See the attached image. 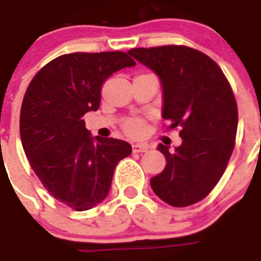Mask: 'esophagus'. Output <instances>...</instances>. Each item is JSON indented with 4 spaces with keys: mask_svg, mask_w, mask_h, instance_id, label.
I'll return each mask as SVG.
<instances>
[{
    "mask_svg": "<svg viewBox=\"0 0 261 261\" xmlns=\"http://www.w3.org/2000/svg\"><path fill=\"white\" fill-rule=\"evenodd\" d=\"M148 151V145L145 144H133L134 153H142V152Z\"/></svg>",
    "mask_w": 261,
    "mask_h": 261,
    "instance_id": "esophagus-1",
    "label": "esophagus"
}]
</instances>
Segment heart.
<instances>
[{"label":"heart","mask_w":261,"mask_h":261,"mask_svg":"<svg viewBox=\"0 0 261 261\" xmlns=\"http://www.w3.org/2000/svg\"><path fill=\"white\" fill-rule=\"evenodd\" d=\"M123 127H125V131L128 135L139 136L142 135L143 131H144V121H143L142 118H136V117H134V118L127 119V121L125 122Z\"/></svg>","instance_id":"1"}]
</instances>
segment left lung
Masks as SVG:
<instances>
[{"instance_id":"1","label":"left lung","mask_w":261,"mask_h":261,"mask_svg":"<svg viewBox=\"0 0 261 261\" xmlns=\"http://www.w3.org/2000/svg\"><path fill=\"white\" fill-rule=\"evenodd\" d=\"M149 67L163 86V118L179 127L182 144L174 151L159 144L164 170L151 187L173 206L198 203L224 174L236 144L238 108L233 90L217 63L183 45L135 48L127 51Z\"/></svg>"}]
</instances>
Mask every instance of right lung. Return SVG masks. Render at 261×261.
Masks as SVG:
<instances>
[{
  "label": "right lung",
  "instance_id": "right-lung-1",
  "mask_svg": "<svg viewBox=\"0 0 261 261\" xmlns=\"http://www.w3.org/2000/svg\"><path fill=\"white\" fill-rule=\"evenodd\" d=\"M135 65L123 51L63 55L25 91L19 130L28 163L51 196L72 210L101 203L117 164L131 154L127 142L91 135L83 116L98 109L110 75Z\"/></svg>",
  "mask_w": 261,
  "mask_h": 261
}]
</instances>
